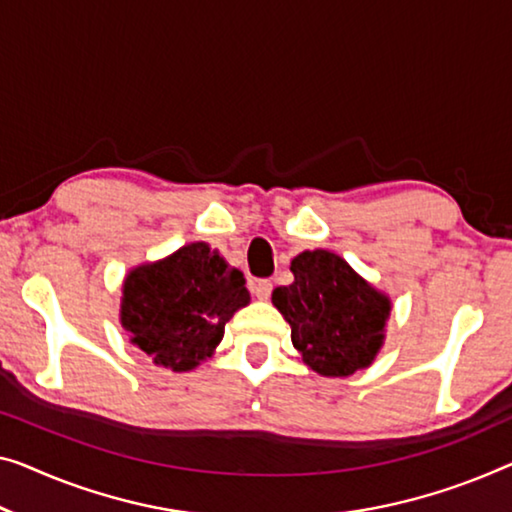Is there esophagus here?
<instances>
[{"mask_svg": "<svg viewBox=\"0 0 512 512\" xmlns=\"http://www.w3.org/2000/svg\"><path fill=\"white\" fill-rule=\"evenodd\" d=\"M250 292H253L257 299L266 301L273 292V282L271 280H253L250 282Z\"/></svg>", "mask_w": 512, "mask_h": 512, "instance_id": "34e87169", "label": "esophagus"}]
</instances>
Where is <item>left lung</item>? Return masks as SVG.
Segmentation results:
<instances>
[{"label": "left lung", "instance_id": "1", "mask_svg": "<svg viewBox=\"0 0 512 512\" xmlns=\"http://www.w3.org/2000/svg\"><path fill=\"white\" fill-rule=\"evenodd\" d=\"M294 282L271 301L292 326L305 365L322 377H349L368 368L384 345L391 299L331 250H303L289 266Z\"/></svg>", "mask_w": 512, "mask_h": 512}]
</instances>
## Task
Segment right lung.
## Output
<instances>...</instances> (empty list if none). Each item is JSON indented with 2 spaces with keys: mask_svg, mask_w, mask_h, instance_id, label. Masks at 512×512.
Masks as SVG:
<instances>
[{
  "mask_svg": "<svg viewBox=\"0 0 512 512\" xmlns=\"http://www.w3.org/2000/svg\"><path fill=\"white\" fill-rule=\"evenodd\" d=\"M248 301L243 273L195 241L128 273L121 326L156 365L188 372L216 352L225 324Z\"/></svg>",
  "mask_w": 512,
  "mask_h": 512,
  "instance_id": "obj_1",
  "label": "right lung"
}]
</instances>
